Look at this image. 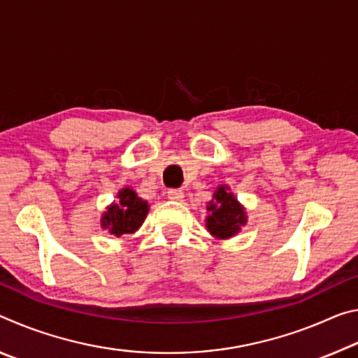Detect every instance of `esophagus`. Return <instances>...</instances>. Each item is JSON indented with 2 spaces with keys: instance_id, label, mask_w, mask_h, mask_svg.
Instances as JSON below:
<instances>
[{
  "instance_id": "obj_1",
  "label": "esophagus",
  "mask_w": 358,
  "mask_h": 358,
  "mask_svg": "<svg viewBox=\"0 0 358 358\" xmlns=\"http://www.w3.org/2000/svg\"><path fill=\"white\" fill-rule=\"evenodd\" d=\"M167 197L171 199V201H177V202H180V201H183V197H185V194H183V191L181 189H169L167 191Z\"/></svg>"
}]
</instances>
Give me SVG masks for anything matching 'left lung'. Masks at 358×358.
Listing matches in <instances>:
<instances>
[{"label":"left lung","instance_id":"obj_1","mask_svg":"<svg viewBox=\"0 0 358 358\" xmlns=\"http://www.w3.org/2000/svg\"><path fill=\"white\" fill-rule=\"evenodd\" d=\"M207 210L210 211L207 217L208 232L216 238L232 237L234 234L238 232L240 226L246 222L243 208L224 186L217 187L215 192V203H211Z\"/></svg>","mask_w":358,"mask_h":358}]
</instances>
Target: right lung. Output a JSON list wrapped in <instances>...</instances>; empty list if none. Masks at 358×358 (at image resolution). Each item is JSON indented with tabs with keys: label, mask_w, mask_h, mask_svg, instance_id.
I'll list each match as a JSON object with an SVG mask.
<instances>
[{
	"label": "right lung",
	"mask_w": 358,
	"mask_h": 358,
	"mask_svg": "<svg viewBox=\"0 0 358 358\" xmlns=\"http://www.w3.org/2000/svg\"><path fill=\"white\" fill-rule=\"evenodd\" d=\"M118 199L120 202L113 203L102 217V227L108 229L117 237L136 232L148 213L147 202L137 197V194L129 187L121 191Z\"/></svg>",
	"instance_id": "obj_1"
}]
</instances>
